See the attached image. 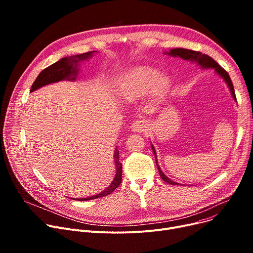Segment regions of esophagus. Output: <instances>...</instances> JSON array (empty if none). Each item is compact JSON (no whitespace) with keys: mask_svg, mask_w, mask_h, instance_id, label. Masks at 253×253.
<instances>
[{"mask_svg":"<svg viewBox=\"0 0 253 253\" xmlns=\"http://www.w3.org/2000/svg\"><path fill=\"white\" fill-rule=\"evenodd\" d=\"M145 128H147V122L143 121V120H137L131 125V130L133 132H138V133L144 131Z\"/></svg>","mask_w":253,"mask_h":253,"instance_id":"1","label":"esophagus"}]
</instances>
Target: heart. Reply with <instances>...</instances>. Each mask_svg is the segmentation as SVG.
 Masks as SVG:
<instances>
[{
  "label": "heart",
  "instance_id": "heart-1",
  "mask_svg": "<svg viewBox=\"0 0 253 253\" xmlns=\"http://www.w3.org/2000/svg\"><path fill=\"white\" fill-rule=\"evenodd\" d=\"M168 78L148 66L131 69L120 82V91L127 99H136L149 93L154 87L160 90L166 86Z\"/></svg>",
  "mask_w": 253,
  "mask_h": 253
}]
</instances>
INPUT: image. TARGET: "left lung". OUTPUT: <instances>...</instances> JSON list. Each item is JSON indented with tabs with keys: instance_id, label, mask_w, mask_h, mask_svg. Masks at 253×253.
<instances>
[{
	"instance_id": "1",
	"label": "left lung",
	"mask_w": 253,
	"mask_h": 253,
	"mask_svg": "<svg viewBox=\"0 0 253 253\" xmlns=\"http://www.w3.org/2000/svg\"><path fill=\"white\" fill-rule=\"evenodd\" d=\"M165 54H168L172 57H180L181 59L185 60V61H189L191 63H196L198 65H200L202 69H213L215 71V73L223 80V81L225 82V84L228 85L229 89H230V92H231V95L233 97V99L235 101H237L236 99V94H235V90H234V86H233V83L231 81V78L229 76V74L225 72L221 66L214 60L212 59L210 56L206 55V54H202L201 52H198V51H193V50H189V49H184V48H174V49H171L169 52H164ZM152 150L155 154V158H156V165L158 167V171H159V174H160L161 178L167 182V183H170V184H176V185H185V184H181V183H178L176 181H173L172 179H170L169 177H167L164 173L163 171L161 170L160 166H159L158 164V160H157V154H156V150L154 148V145L152 144ZM192 185V184H190Z\"/></svg>"
}]
</instances>
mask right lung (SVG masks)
Returning a JSON list of instances; mask_svg holds the SVG:
<instances>
[{
	"label": "right lung",
	"instance_id": "add662e5",
	"mask_svg": "<svg viewBox=\"0 0 253 253\" xmlns=\"http://www.w3.org/2000/svg\"><path fill=\"white\" fill-rule=\"evenodd\" d=\"M96 51H90L83 53V54H78L73 56L63 57L57 62L51 64L48 68L43 70L39 74L37 79L35 80L34 84L32 85L31 92H34L41 88L43 86H46L51 83H57L60 81H76L77 77L80 72V66L81 63L84 61L89 60ZM114 161L116 166V174L112 181V183L108 188L100 192L99 194L93 195L87 198H72L73 200L76 201H89L93 200V199H97L100 197L108 196L111 193H113L122 181V163L119 161V150L115 149L114 153Z\"/></svg>",
	"mask_w": 253,
	"mask_h": 253
}]
</instances>
